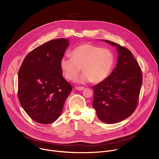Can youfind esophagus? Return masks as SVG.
<instances>
[{"mask_svg":"<svg viewBox=\"0 0 159 159\" xmlns=\"http://www.w3.org/2000/svg\"><path fill=\"white\" fill-rule=\"evenodd\" d=\"M75 89L78 90H83L84 89V87H75Z\"/></svg>","mask_w":159,"mask_h":159,"instance_id":"esophagus-1","label":"esophagus"}]
</instances>
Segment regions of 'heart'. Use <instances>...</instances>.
<instances>
[{
    "instance_id": "1",
    "label": "heart",
    "mask_w": 159,
    "mask_h": 159,
    "mask_svg": "<svg viewBox=\"0 0 159 159\" xmlns=\"http://www.w3.org/2000/svg\"><path fill=\"white\" fill-rule=\"evenodd\" d=\"M72 57H63L60 62L61 72L70 80H74L82 70L84 72L76 81L84 84L100 83L111 74L115 65V56L111 51L96 45L85 43L75 48Z\"/></svg>"
}]
</instances>
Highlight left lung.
I'll list each match as a JSON object with an SVG mask.
<instances>
[{
	"mask_svg": "<svg viewBox=\"0 0 159 159\" xmlns=\"http://www.w3.org/2000/svg\"><path fill=\"white\" fill-rule=\"evenodd\" d=\"M101 41L116 47L118 56L115 69L109 76L93 87V106L101 121L113 124L128 118L137 107L142 73L128 49L108 40Z\"/></svg>",
	"mask_w": 159,
	"mask_h": 159,
	"instance_id": "1",
	"label": "left lung"
}]
</instances>
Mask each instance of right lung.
Returning a JSON list of instances; mask_svg holds the SVG:
<instances>
[{
    "label": "right lung",
    "mask_w": 159,
    "mask_h": 159,
    "mask_svg": "<svg viewBox=\"0 0 159 159\" xmlns=\"http://www.w3.org/2000/svg\"><path fill=\"white\" fill-rule=\"evenodd\" d=\"M69 45L65 38L45 43L28 54L19 69V102L27 115L40 124H50L59 118L72 90L60 65Z\"/></svg>",
    "instance_id": "right-lung-1"
}]
</instances>
